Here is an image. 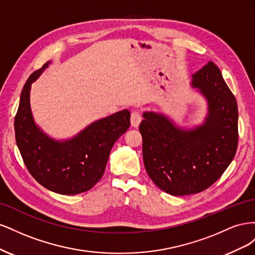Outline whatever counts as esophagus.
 Returning <instances> with one entry per match:
<instances>
[{"label":"esophagus","instance_id":"1","mask_svg":"<svg viewBox=\"0 0 255 255\" xmlns=\"http://www.w3.org/2000/svg\"><path fill=\"white\" fill-rule=\"evenodd\" d=\"M141 122V116L139 113L134 112L130 115V126L133 128H138V126L140 125Z\"/></svg>","mask_w":255,"mask_h":255}]
</instances>
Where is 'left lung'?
Returning <instances> with one entry per match:
<instances>
[{
  "instance_id": "1",
  "label": "left lung",
  "mask_w": 255,
  "mask_h": 255,
  "mask_svg": "<svg viewBox=\"0 0 255 255\" xmlns=\"http://www.w3.org/2000/svg\"><path fill=\"white\" fill-rule=\"evenodd\" d=\"M190 85L206 101L201 125L182 128L163 113L143 112L139 126L145 170L158 188L172 196L210 187L237 149V103L219 68L208 61L192 75Z\"/></svg>"
}]
</instances>
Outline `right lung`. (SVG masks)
Returning <instances> with one entry per match:
<instances>
[{
	"label": "right lung",
	"mask_w": 255,
	"mask_h": 255,
	"mask_svg": "<svg viewBox=\"0 0 255 255\" xmlns=\"http://www.w3.org/2000/svg\"><path fill=\"white\" fill-rule=\"evenodd\" d=\"M51 61L30 74L20 96L14 118L16 141L34 179L60 195H78L101 179L114 143L129 128L130 113L123 110L90 123L68 139L57 140L36 125L30 110V88Z\"/></svg>",
	"instance_id": "obj_1"
}]
</instances>
